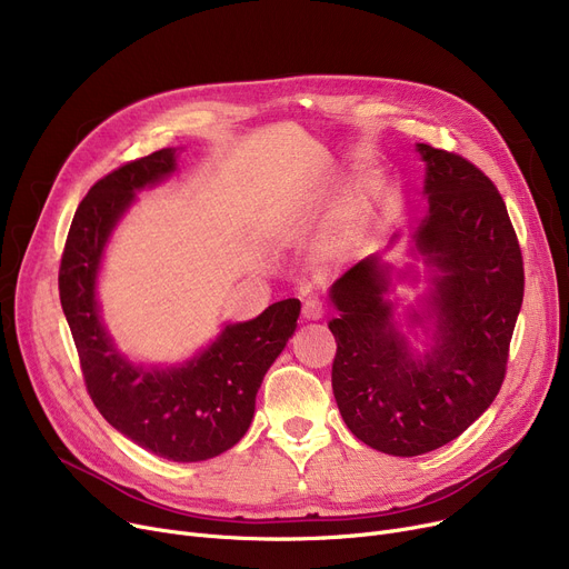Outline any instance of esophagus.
<instances>
[{
  "mask_svg": "<svg viewBox=\"0 0 569 569\" xmlns=\"http://www.w3.org/2000/svg\"><path fill=\"white\" fill-rule=\"evenodd\" d=\"M302 316L307 320H320L325 316V305L318 300H307L302 307Z\"/></svg>",
  "mask_w": 569,
  "mask_h": 569,
  "instance_id": "34e87169",
  "label": "esophagus"
}]
</instances>
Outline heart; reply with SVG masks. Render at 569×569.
Listing matches in <instances>:
<instances>
[{"label":"heart","mask_w":569,"mask_h":569,"mask_svg":"<svg viewBox=\"0 0 569 569\" xmlns=\"http://www.w3.org/2000/svg\"><path fill=\"white\" fill-rule=\"evenodd\" d=\"M373 191H376V179H373V174H360V179H357V184H355V189H352V193H350V198H348V202H346V207H343V226L346 223H350V219L360 212V209L371 200V196H373Z\"/></svg>","instance_id":"heart-1"}]
</instances>
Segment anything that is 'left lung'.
<instances>
[{
  "instance_id": "left-lung-1",
  "label": "left lung",
  "mask_w": 569,
  "mask_h": 569,
  "mask_svg": "<svg viewBox=\"0 0 569 569\" xmlns=\"http://www.w3.org/2000/svg\"><path fill=\"white\" fill-rule=\"evenodd\" d=\"M417 152L429 209L412 232V256L431 269V290L410 320H431L429 350L417 355L399 332L387 300L395 267L378 253L330 288L337 406L357 438L392 457L438 450L493 403L523 302L521 249L491 179L445 149L417 142Z\"/></svg>"
}]
</instances>
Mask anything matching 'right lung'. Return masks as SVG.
<instances>
[{"label": "right lung", "mask_w": 569, "mask_h": 569, "mask_svg": "<svg viewBox=\"0 0 569 569\" xmlns=\"http://www.w3.org/2000/svg\"><path fill=\"white\" fill-rule=\"evenodd\" d=\"M177 168V147L124 163L89 189L76 209L59 264V300L78 348L87 392L106 422L168 461L219 457L242 440L267 369L292 337L300 300L226 325L217 341L179 367H142L114 348L101 322L97 279L108 239L136 193Z\"/></svg>", "instance_id": "1"}]
</instances>
